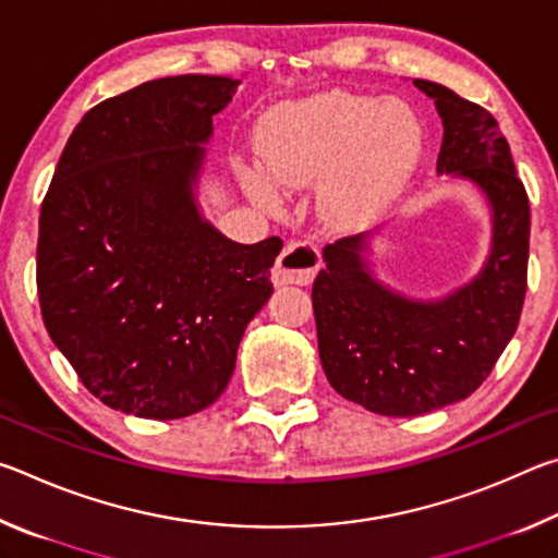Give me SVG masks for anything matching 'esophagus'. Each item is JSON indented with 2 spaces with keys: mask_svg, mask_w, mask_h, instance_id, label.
I'll return each mask as SVG.
<instances>
[{
  "mask_svg": "<svg viewBox=\"0 0 558 558\" xmlns=\"http://www.w3.org/2000/svg\"><path fill=\"white\" fill-rule=\"evenodd\" d=\"M319 268L317 248L307 241L288 243L272 268L276 286H310Z\"/></svg>",
  "mask_w": 558,
  "mask_h": 558,
  "instance_id": "1",
  "label": "esophagus"
}]
</instances>
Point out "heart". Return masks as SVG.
Listing matches in <instances>:
<instances>
[{"instance_id":"heart-1","label":"heart","mask_w":558,"mask_h":558,"mask_svg":"<svg viewBox=\"0 0 558 558\" xmlns=\"http://www.w3.org/2000/svg\"><path fill=\"white\" fill-rule=\"evenodd\" d=\"M423 125L401 100L327 90L270 110L258 125L260 167L243 184L263 206L278 190L315 189L319 219L349 231L372 223L409 184L423 155Z\"/></svg>"}]
</instances>
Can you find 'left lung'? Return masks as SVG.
<instances>
[{"mask_svg":"<svg viewBox=\"0 0 558 558\" xmlns=\"http://www.w3.org/2000/svg\"><path fill=\"white\" fill-rule=\"evenodd\" d=\"M413 86L442 120L438 174L485 194L493 243L483 270L438 300L393 290L369 266L372 233L325 245L313 286L319 362L332 389L381 415H421L468 396L493 372L522 315L529 199L497 120L440 83Z\"/></svg>","mask_w":558,"mask_h":558,"instance_id":"1","label":"left lung"}]
</instances>
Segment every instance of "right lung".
Returning a JSON list of instances; mask_svg holds the SVG:
<instances>
[{
	"mask_svg": "<svg viewBox=\"0 0 558 558\" xmlns=\"http://www.w3.org/2000/svg\"><path fill=\"white\" fill-rule=\"evenodd\" d=\"M239 83L172 75L98 102L44 196L36 288L46 332L116 411L172 421L211 405L272 295L278 235L235 243L196 202L214 116Z\"/></svg>",
	"mask_w": 558,
	"mask_h": 558,
	"instance_id": "add662e5",
	"label": "right lung"
}]
</instances>
